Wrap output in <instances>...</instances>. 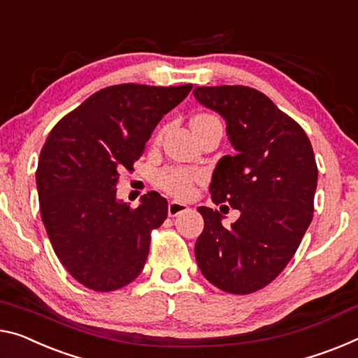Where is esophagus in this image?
Returning a JSON list of instances; mask_svg holds the SVG:
<instances>
[{"label": "esophagus", "instance_id": "esophagus-1", "mask_svg": "<svg viewBox=\"0 0 358 358\" xmlns=\"http://www.w3.org/2000/svg\"><path fill=\"white\" fill-rule=\"evenodd\" d=\"M187 210H189V206H187L185 203H180V201H169V205H168V214L171 217L179 216L180 213H184Z\"/></svg>", "mask_w": 358, "mask_h": 358}]
</instances>
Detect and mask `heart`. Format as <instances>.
Masks as SVG:
<instances>
[{
  "mask_svg": "<svg viewBox=\"0 0 358 358\" xmlns=\"http://www.w3.org/2000/svg\"><path fill=\"white\" fill-rule=\"evenodd\" d=\"M211 118L214 117H210V115H196V117L190 120V123L206 122V120H211ZM196 179L198 176L187 171V169H169V171L163 173L160 176V185L173 196L189 198L192 196V194H194Z\"/></svg>",
  "mask_w": 358,
  "mask_h": 358,
  "instance_id": "obj_1",
  "label": "heart"
}]
</instances>
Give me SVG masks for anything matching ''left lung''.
I'll return each mask as SVG.
<instances>
[{
  "mask_svg": "<svg viewBox=\"0 0 358 358\" xmlns=\"http://www.w3.org/2000/svg\"><path fill=\"white\" fill-rule=\"evenodd\" d=\"M203 107L221 115L235 153L217 162L211 198L240 211L230 227L200 206L205 229L195 259L208 282L248 294L287 267L312 222L318 171L304 129L262 92L246 86H196Z\"/></svg>",
  "mask_w": 358,
  "mask_h": 358,
  "instance_id": "8db88e82",
  "label": "left lung"
}]
</instances>
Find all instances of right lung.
<instances>
[{"label": "right lung", "instance_id": "obj_1", "mask_svg": "<svg viewBox=\"0 0 358 358\" xmlns=\"http://www.w3.org/2000/svg\"><path fill=\"white\" fill-rule=\"evenodd\" d=\"M190 90L110 86L49 133L36 169L43 224L60 262L86 288H123L144 268L150 232L166 219L168 201L148 192L129 208L117 196L120 171L133 168L163 115Z\"/></svg>", "mask_w": 358, "mask_h": 358}]
</instances>
